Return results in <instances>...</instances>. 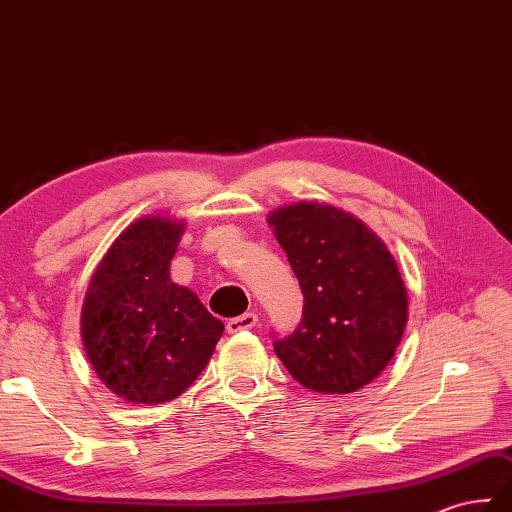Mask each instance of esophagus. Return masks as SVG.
<instances>
[{
	"label": "esophagus",
	"mask_w": 512,
	"mask_h": 512,
	"mask_svg": "<svg viewBox=\"0 0 512 512\" xmlns=\"http://www.w3.org/2000/svg\"><path fill=\"white\" fill-rule=\"evenodd\" d=\"M256 324H258V315L254 311H249L238 317H232V320H227L225 328L227 333H241V331H249V328H254Z\"/></svg>",
	"instance_id": "obj_1"
}]
</instances>
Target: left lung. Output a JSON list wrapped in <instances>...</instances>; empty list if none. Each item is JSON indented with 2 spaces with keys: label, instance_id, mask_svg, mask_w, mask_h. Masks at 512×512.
<instances>
[{
  "label": "left lung",
  "instance_id": "left-lung-1",
  "mask_svg": "<svg viewBox=\"0 0 512 512\" xmlns=\"http://www.w3.org/2000/svg\"><path fill=\"white\" fill-rule=\"evenodd\" d=\"M267 221L304 295L302 322L276 339V355L304 388L357 392L388 366L405 331L396 260L368 225L328 203H291Z\"/></svg>",
  "mask_w": 512,
  "mask_h": 512
}]
</instances>
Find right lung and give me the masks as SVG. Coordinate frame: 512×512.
I'll list each match as a JSON object with an SVG mask.
<instances>
[{"instance_id": "1", "label": "right lung", "mask_w": 512, "mask_h": 512, "mask_svg": "<svg viewBox=\"0 0 512 512\" xmlns=\"http://www.w3.org/2000/svg\"><path fill=\"white\" fill-rule=\"evenodd\" d=\"M184 221L142 217L100 260L85 293L81 335L98 379L129 403L184 394L223 335L195 293L170 280Z\"/></svg>"}]
</instances>
